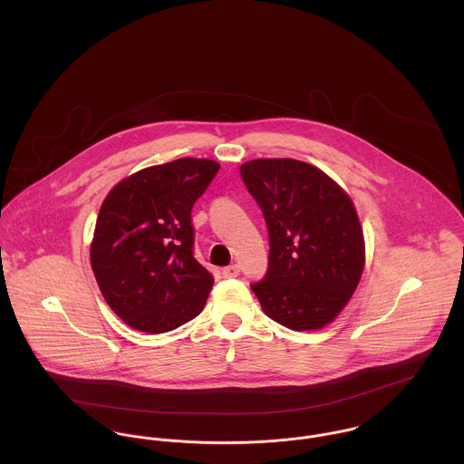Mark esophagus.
Returning a JSON list of instances; mask_svg holds the SVG:
<instances>
[{
    "mask_svg": "<svg viewBox=\"0 0 464 464\" xmlns=\"http://www.w3.org/2000/svg\"><path fill=\"white\" fill-rule=\"evenodd\" d=\"M239 271H241L239 265L227 266V267H223V276L225 278H234V276L239 275Z\"/></svg>",
    "mask_w": 464,
    "mask_h": 464,
    "instance_id": "34e87169",
    "label": "esophagus"
}]
</instances>
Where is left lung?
<instances>
[{"mask_svg":"<svg viewBox=\"0 0 464 464\" xmlns=\"http://www.w3.org/2000/svg\"><path fill=\"white\" fill-rule=\"evenodd\" d=\"M241 179L265 214L269 257L252 284L266 314L291 331L331 324L364 267V236L350 197L322 169L295 159H257Z\"/></svg>","mask_w":464,"mask_h":464,"instance_id":"1","label":"left lung"}]
</instances>
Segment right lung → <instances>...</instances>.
Returning <instances> with one entry per match:
<instances>
[{
  "instance_id": "1",
  "label": "right lung",
  "mask_w": 464,
  "mask_h": 464,
  "mask_svg": "<svg viewBox=\"0 0 464 464\" xmlns=\"http://www.w3.org/2000/svg\"><path fill=\"white\" fill-rule=\"evenodd\" d=\"M218 169L208 159H179L133 173L103 199L91 266L111 309L135 331H175L203 311L214 278L195 259L191 210Z\"/></svg>"
}]
</instances>
